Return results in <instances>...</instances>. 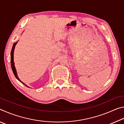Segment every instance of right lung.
Wrapping results in <instances>:
<instances>
[{"label":"right lung","instance_id":"right-lung-1","mask_svg":"<svg viewBox=\"0 0 124 124\" xmlns=\"http://www.w3.org/2000/svg\"><path fill=\"white\" fill-rule=\"evenodd\" d=\"M17 41L16 42V43H15L14 44L13 46H12V50H11V68H12V72H13L14 75L15 76V77L16 78V79L18 80H19L21 83H22L23 84H24L25 86H26L27 87H28V86H27L25 84H24L23 82H22L20 80V79L18 78V77L17 76V72H16V68H15V63H14V50H15V46L17 44Z\"/></svg>","mask_w":124,"mask_h":124}]
</instances>
